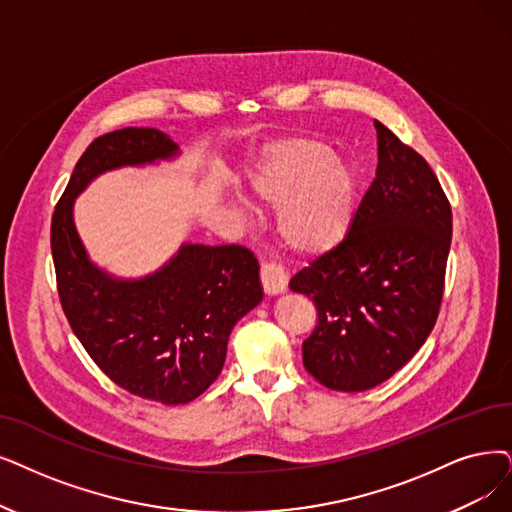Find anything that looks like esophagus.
<instances>
[{
    "label": "esophagus",
    "mask_w": 512,
    "mask_h": 512,
    "mask_svg": "<svg viewBox=\"0 0 512 512\" xmlns=\"http://www.w3.org/2000/svg\"><path fill=\"white\" fill-rule=\"evenodd\" d=\"M260 281L267 294H281L288 285V275H285L281 264L267 260L260 264Z\"/></svg>",
    "instance_id": "esophagus-1"
}]
</instances>
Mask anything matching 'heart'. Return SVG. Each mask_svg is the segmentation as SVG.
Segmentation results:
<instances>
[{
	"label": "heart",
	"mask_w": 512,
	"mask_h": 512,
	"mask_svg": "<svg viewBox=\"0 0 512 512\" xmlns=\"http://www.w3.org/2000/svg\"><path fill=\"white\" fill-rule=\"evenodd\" d=\"M252 193L279 208V237L298 252H325L349 233L357 180L325 142L300 136L279 142L252 176Z\"/></svg>",
	"instance_id": "obj_1"
}]
</instances>
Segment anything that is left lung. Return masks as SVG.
Here are the masks:
<instances>
[{
	"label": "left lung",
	"mask_w": 512,
	"mask_h": 512,
	"mask_svg": "<svg viewBox=\"0 0 512 512\" xmlns=\"http://www.w3.org/2000/svg\"><path fill=\"white\" fill-rule=\"evenodd\" d=\"M378 170L346 237L290 279L317 309L306 372L332 391L374 388L433 332L452 245V206L426 159L382 121Z\"/></svg>",
	"instance_id": "1"
}]
</instances>
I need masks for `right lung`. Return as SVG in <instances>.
Here are the masks:
<instances>
[{"label": "right lung", "mask_w": 512, "mask_h": 512, "mask_svg": "<svg viewBox=\"0 0 512 512\" xmlns=\"http://www.w3.org/2000/svg\"><path fill=\"white\" fill-rule=\"evenodd\" d=\"M176 151V142L155 128L94 138L50 227L56 290L71 330L117 386L166 405L197 399L218 378L233 325L262 300L258 260L237 243H189L159 273L117 281L88 260L71 210L94 176Z\"/></svg>", "instance_id": "right-lung-1"}]
</instances>
